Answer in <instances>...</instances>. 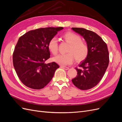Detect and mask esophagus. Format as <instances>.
Returning a JSON list of instances; mask_svg holds the SVG:
<instances>
[{"mask_svg":"<svg viewBox=\"0 0 122 122\" xmlns=\"http://www.w3.org/2000/svg\"><path fill=\"white\" fill-rule=\"evenodd\" d=\"M61 68H62V69H64L66 70H69V67H65V66H61Z\"/></svg>","mask_w":122,"mask_h":122,"instance_id":"34e87169","label":"esophagus"}]
</instances>
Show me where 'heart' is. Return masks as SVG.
I'll list each match as a JSON object with an SVG mask.
<instances>
[{"label": "heart", "mask_w": 122, "mask_h": 122, "mask_svg": "<svg viewBox=\"0 0 122 122\" xmlns=\"http://www.w3.org/2000/svg\"><path fill=\"white\" fill-rule=\"evenodd\" d=\"M62 38L69 44L68 49L69 53L58 54L53 58V61L61 65H68L71 64L74 56L76 61H80L86 58L88 54V47L86 44L81 40L80 36L71 31L65 32ZM48 48L50 52L55 55L57 53L58 43L55 37L51 38L48 44Z\"/></svg>", "instance_id": "1"}]
</instances>
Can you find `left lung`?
<instances>
[{
  "label": "left lung",
  "mask_w": 122,
  "mask_h": 122,
  "mask_svg": "<svg viewBox=\"0 0 122 122\" xmlns=\"http://www.w3.org/2000/svg\"><path fill=\"white\" fill-rule=\"evenodd\" d=\"M72 29L82 36L86 42L88 54L75 68L77 75L72 79L74 85L81 90H89L99 83L109 64V52L106 44L95 32L82 28Z\"/></svg>",
  "instance_id": "obj_1"
}]
</instances>
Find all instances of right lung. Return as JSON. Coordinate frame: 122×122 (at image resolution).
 Instances as JSON below:
<instances>
[{
  "label": "right lung",
  "mask_w": 122,
  "mask_h": 122,
  "mask_svg": "<svg viewBox=\"0 0 122 122\" xmlns=\"http://www.w3.org/2000/svg\"><path fill=\"white\" fill-rule=\"evenodd\" d=\"M63 28L36 29L25 33L18 40L13 53V65L18 77L25 86L40 90L52 79L60 66L55 62L45 63L50 55L48 44Z\"/></svg>",
  "instance_id": "right-lung-1"
}]
</instances>
